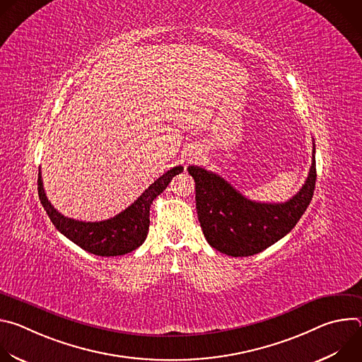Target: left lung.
<instances>
[{"label": "left lung", "instance_id": "left-lung-1", "mask_svg": "<svg viewBox=\"0 0 362 362\" xmlns=\"http://www.w3.org/2000/svg\"><path fill=\"white\" fill-rule=\"evenodd\" d=\"M187 172L196 183L197 218L206 240L225 255L250 256L289 233L311 203L317 180L315 144L305 185L285 203L250 200L219 175L199 166H189Z\"/></svg>", "mask_w": 362, "mask_h": 362}]
</instances>
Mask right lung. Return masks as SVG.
Masks as SVG:
<instances>
[{"instance_id": "right-lung-1", "label": "right lung", "mask_w": 362, "mask_h": 362, "mask_svg": "<svg viewBox=\"0 0 362 362\" xmlns=\"http://www.w3.org/2000/svg\"><path fill=\"white\" fill-rule=\"evenodd\" d=\"M183 172V166H176L154 180L127 209L101 222H83L62 215L48 202L44 192L41 172H38V196L49 221L71 242L81 249L97 256H119L137 249L147 238L150 225V206L170 183Z\"/></svg>"}]
</instances>
